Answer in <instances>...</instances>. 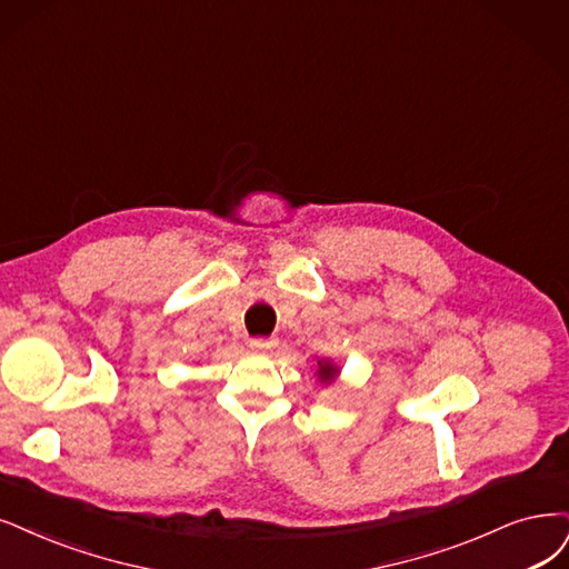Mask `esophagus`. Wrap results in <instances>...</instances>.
<instances>
[{"label":"esophagus","instance_id":"obj_1","mask_svg":"<svg viewBox=\"0 0 569 569\" xmlns=\"http://www.w3.org/2000/svg\"><path fill=\"white\" fill-rule=\"evenodd\" d=\"M277 345L279 342L273 340V338H256V340H250V349L252 351H269V349H273Z\"/></svg>","mask_w":569,"mask_h":569}]
</instances>
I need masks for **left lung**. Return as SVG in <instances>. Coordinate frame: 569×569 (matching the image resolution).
Instances as JSON below:
<instances>
[{"label": "left lung", "mask_w": 569, "mask_h": 569, "mask_svg": "<svg viewBox=\"0 0 569 569\" xmlns=\"http://www.w3.org/2000/svg\"><path fill=\"white\" fill-rule=\"evenodd\" d=\"M317 377H319V382L321 385H326V387H330V385H335L338 382V377H340V366L338 363H332L330 359H321V361H317Z\"/></svg>", "instance_id": "1"}]
</instances>
